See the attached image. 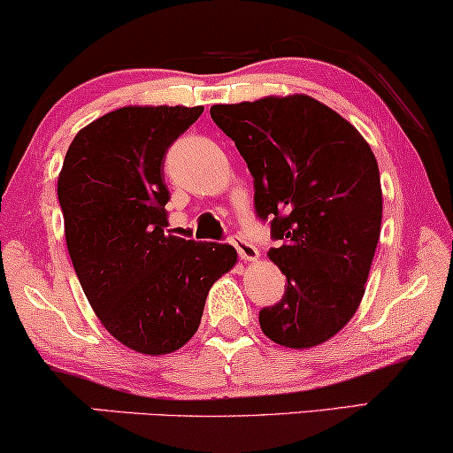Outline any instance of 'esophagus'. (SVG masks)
<instances>
[{"label":"esophagus","instance_id":"esophagus-1","mask_svg":"<svg viewBox=\"0 0 453 453\" xmlns=\"http://www.w3.org/2000/svg\"><path fill=\"white\" fill-rule=\"evenodd\" d=\"M231 243L235 245L237 254L242 256L243 260H256V258H258V248H256L254 243H250L248 239H243L242 235H233Z\"/></svg>","mask_w":453,"mask_h":453}]
</instances>
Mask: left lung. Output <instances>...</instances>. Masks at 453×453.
Masks as SVG:
<instances>
[{
	"mask_svg": "<svg viewBox=\"0 0 453 453\" xmlns=\"http://www.w3.org/2000/svg\"><path fill=\"white\" fill-rule=\"evenodd\" d=\"M211 119L254 178V208L271 218L269 258L288 279L258 321L288 349L342 329L365 292L382 225L378 161L355 126L319 100L292 94L214 104Z\"/></svg>",
	"mask_w": 453,
	"mask_h": 453,
	"instance_id": "8db88e82",
	"label": "left lung"
}]
</instances>
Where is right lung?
I'll use <instances>...</instances> for the list:
<instances>
[{"mask_svg":"<svg viewBox=\"0 0 453 453\" xmlns=\"http://www.w3.org/2000/svg\"><path fill=\"white\" fill-rule=\"evenodd\" d=\"M203 107H121L77 132L58 174L73 269L111 336L144 355L193 338L228 243L167 235L164 157Z\"/></svg>","mask_w":453,"mask_h":453,"instance_id":"obj_1","label":"right lung"}]
</instances>
